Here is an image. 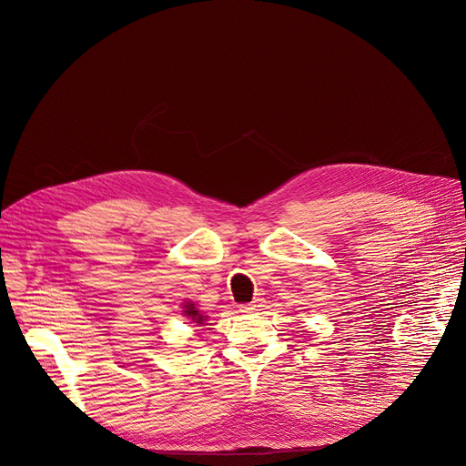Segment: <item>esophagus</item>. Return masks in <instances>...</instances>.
I'll list each match as a JSON object with an SVG mask.
<instances>
[{"mask_svg":"<svg viewBox=\"0 0 466 466\" xmlns=\"http://www.w3.org/2000/svg\"><path fill=\"white\" fill-rule=\"evenodd\" d=\"M260 306H262V299H255L251 304H243V306H241V311L251 313V311H257Z\"/></svg>","mask_w":466,"mask_h":466,"instance_id":"esophagus-1","label":"esophagus"}]
</instances>
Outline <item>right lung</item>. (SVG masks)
<instances>
[{
    "label": "right lung",
    "mask_w": 466,
    "mask_h": 466,
    "mask_svg": "<svg viewBox=\"0 0 466 466\" xmlns=\"http://www.w3.org/2000/svg\"><path fill=\"white\" fill-rule=\"evenodd\" d=\"M185 315L188 317V319H192L194 323H204V315H200L198 309H196L194 304H190V302L185 306Z\"/></svg>",
    "instance_id": "right-lung-1"
}]
</instances>
